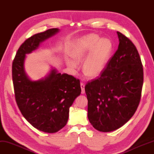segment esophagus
Segmentation results:
<instances>
[{"label":"esophagus","mask_w":154,"mask_h":154,"mask_svg":"<svg viewBox=\"0 0 154 154\" xmlns=\"http://www.w3.org/2000/svg\"><path fill=\"white\" fill-rule=\"evenodd\" d=\"M85 84L83 83H81V93L85 94Z\"/></svg>","instance_id":"obj_1"}]
</instances>
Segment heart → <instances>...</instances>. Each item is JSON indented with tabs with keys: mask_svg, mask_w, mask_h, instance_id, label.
<instances>
[{
	"mask_svg": "<svg viewBox=\"0 0 154 154\" xmlns=\"http://www.w3.org/2000/svg\"><path fill=\"white\" fill-rule=\"evenodd\" d=\"M112 51L113 44L109 39L91 33L79 40L72 57L76 63H81L86 58L82 70L86 77L92 79L100 75L105 69ZM67 65L73 69L77 67L74 62H68Z\"/></svg>",
	"mask_w": 154,
	"mask_h": 154,
	"instance_id": "obj_1",
	"label": "heart"
}]
</instances>
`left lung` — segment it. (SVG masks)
<instances>
[{"instance_id": "1", "label": "left lung", "mask_w": 154, "mask_h": 154, "mask_svg": "<svg viewBox=\"0 0 154 154\" xmlns=\"http://www.w3.org/2000/svg\"><path fill=\"white\" fill-rule=\"evenodd\" d=\"M117 33V51L100 76L85 87L88 120L101 132L124 125L137 111L141 98L144 72L140 55L129 38Z\"/></svg>"}]
</instances>
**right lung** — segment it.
Instances as JSON below:
<instances>
[{"mask_svg":"<svg viewBox=\"0 0 154 154\" xmlns=\"http://www.w3.org/2000/svg\"><path fill=\"white\" fill-rule=\"evenodd\" d=\"M59 31L50 29L27 38L12 62L14 94L21 113L32 126L48 133H56L67 124L70 106L81 94L80 81L53 68L45 77L31 81L25 71L24 60L26 54Z\"/></svg>","mask_w":154,"mask_h":154,"instance_id":"obj_1","label":"right lung"}]
</instances>
